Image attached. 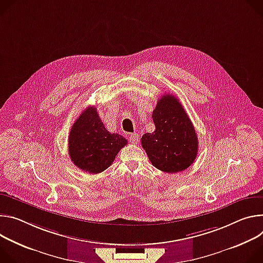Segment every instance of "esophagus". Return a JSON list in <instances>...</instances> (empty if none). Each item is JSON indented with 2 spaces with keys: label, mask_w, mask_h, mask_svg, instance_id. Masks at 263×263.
<instances>
[{
  "label": "esophagus",
  "mask_w": 263,
  "mask_h": 263,
  "mask_svg": "<svg viewBox=\"0 0 263 263\" xmlns=\"http://www.w3.org/2000/svg\"><path fill=\"white\" fill-rule=\"evenodd\" d=\"M128 139H129L130 143H133V144H138V142H139V135H138V134H130L129 137H128Z\"/></svg>",
  "instance_id": "obj_1"
}]
</instances>
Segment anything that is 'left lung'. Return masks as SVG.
I'll return each instance as SVG.
<instances>
[{"label":"left lung","mask_w":263,"mask_h":263,"mask_svg":"<svg viewBox=\"0 0 263 263\" xmlns=\"http://www.w3.org/2000/svg\"><path fill=\"white\" fill-rule=\"evenodd\" d=\"M153 120L155 132L141 139L152 164L168 173L187 169L196 158L198 141L180 100L171 94L163 95L153 111Z\"/></svg>","instance_id":"1"}]
</instances>
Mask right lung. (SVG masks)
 Segmentation results:
<instances>
[{
  "label": "right lung",
  "mask_w": 263,
  "mask_h": 263,
  "mask_svg": "<svg viewBox=\"0 0 263 263\" xmlns=\"http://www.w3.org/2000/svg\"><path fill=\"white\" fill-rule=\"evenodd\" d=\"M127 144L119 134L109 133L95 106L86 107L73 124L69 135V155L79 169L100 173L107 169Z\"/></svg>",
  "instance_id": "obj_1"
}]
</instances>
